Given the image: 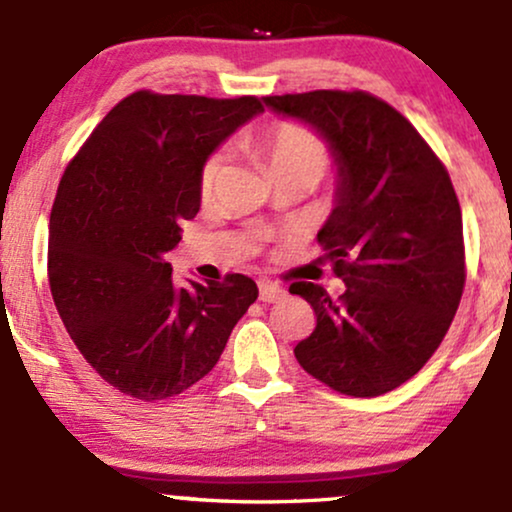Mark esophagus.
<instances>
[{"label":"esophagus","instance_id":"34e87169","mask_svg":"<svg viewBox=\"0 0 512 512\" xmlns=\"http://www.w3.org/2000/svg\"><path fill=\"white\" fill-rule=\"evenodd\" d=\"M284 296H286L284 286L274 284V281H269V279L260 281V301L262 303H276V301H281Z\"/></svg>","mask_w":512,"mask_h":512}]
</instances>
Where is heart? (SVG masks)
<instances>
[{
	"instance_id": "b5f03b06",
	"label": "heart",
	"mask_w": 512,
	"mask_h": 512,
	"mask_svg": "<svg viewBox=\"0 0 512 512\" xmlns=\"http://www.w3.org/2000/svg\"><path fill=\"white\" fill-rule=\"evenodd\" d=\"M255 149L274 178L301 173L317 182L332 163L330 146L325 139L313 127L301 125V122H279V125L264 129L255 142ZM223 166H226L223 154H211L204 161L202 175H199V190L204 199L214 195L223 175Z\"/></svg>"
}]
</instances>
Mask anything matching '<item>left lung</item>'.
<instances>
[{"instance_id": "obj_1", "label": "left lung", "mask_w": 512, "mask_h": 512, "mask_svg": "<svg viewBox=\"0 0 512 512\" xmlns=\"http://www.w3.org/2000/svg\"><path fill=\"white\" fill-rule=\"evenodd\" d=\"M264 103L313 125L339 163L337 207L317 243L346 291L332 298L293 281L289 291L317 317L293 354L334 392L385 395L436 354L464 291L462 211L448 168L373 93H284Z\"/></svg>"}]
</instances>
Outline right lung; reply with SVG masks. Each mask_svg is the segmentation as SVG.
Returning <instances> with one entry per match:
<instances>
[{
	"label": "right lung",
	"mask_w": 512,
	"mask_h": 512,
	"mask_svg": "<svg viewBox=\"0 0 512 512\" xmlns=\"http://www.w3.org/2000/svg\"><path fill=\"white\" fill-rule=\"evenodd\" d=\"M262 110L257 96L134 91L64 168L50 211V291L88 366L129 397L156 402L202 380L255 303L245 274L178 284L166 252L197 216L207 156Z\"/></svg>",
	"instance_id": "right-lung-1"
}]
</instances>
